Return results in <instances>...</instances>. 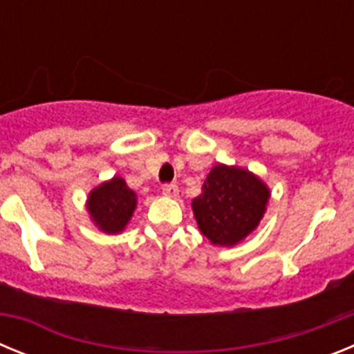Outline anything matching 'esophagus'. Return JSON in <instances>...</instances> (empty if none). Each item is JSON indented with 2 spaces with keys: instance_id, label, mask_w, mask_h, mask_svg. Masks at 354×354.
<instances>
[{
  "instance_id": "1",
  "label": "esophagus",
  "mask_w": 354,
  "mask_h": 354,
  "mask_svg": "<svg viewBox=\"0 0 354 354\" xmlns=\"http://www.w3.org/2000/svg\"><path fill=\"white\" fill-rule=\"evenodd\" d=\"M162 195L177 198L179 196V187H177V184H167V186H162Z\"/></svg>"
}]
</instances>
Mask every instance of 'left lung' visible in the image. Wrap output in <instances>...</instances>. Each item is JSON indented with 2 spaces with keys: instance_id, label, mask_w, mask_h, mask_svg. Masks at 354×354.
I'll return each instance as SVG.
<instances>
[{
  "instance_id": "1",
  "label": "left lung",
  "mask_w": 354,
  "mask_h": 354,
  "mask_svg": "<svg viewBox=\"0 0 354 354\" xmlns=\"http://www.w3.org/2000/svg\"><path fill=\"white\" fill-rule=\"evenodd\" d=\"M268 184L248 168L218 162L192 209L200 232L214 246L232 248L259 227L270 204Z\"/></svg>"
}]
</instances>
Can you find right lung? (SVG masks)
I'll use <instances>...</instances> for the list:
<instances>
[{
	"label": "right lung",
	"instance_id": "1",
	"mask_svg": "<svg viewBox=\"0 0 354 354\" xmlns=\"http://www.w3.org/2000/svg\"><path fill=\"white\" fill-rule=\"evenodd\" d=\"M86 212L101 232L117 236L124 232L133 218L138 196L127 186L126 179L115 175L95 186L86 196Z\"/></svg>",
	"mask_w": 354,
	"mask_h": 354
}]
</instances>
